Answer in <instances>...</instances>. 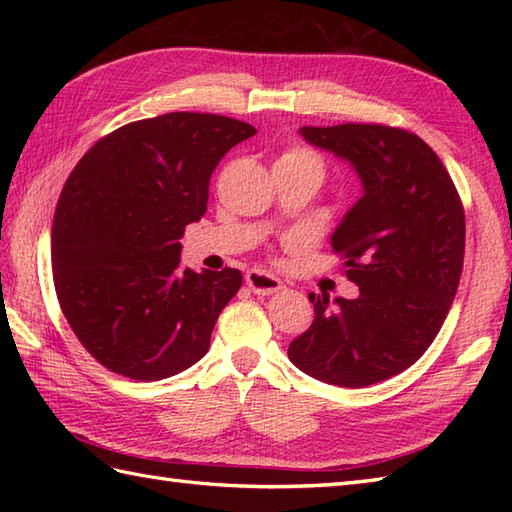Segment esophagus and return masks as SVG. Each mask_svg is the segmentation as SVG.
<instances>
[{
	"mask_svg": "<svg viewBox=\"0 0 512 512\" xmlns=\"http://www.w3.org/2000/svg\"><path fill=\"white\" fill-rule=\"evenodd\" d=\"M246 286L255 292V295H273V292H279L281 288V281L266 273V270H248L246 273Z\"/></svg>",
	"mask_w": 512,
	"mask_h": 512,
	"instance_id": "obj_1",
	"label": "esophagus"
}]
</instances>
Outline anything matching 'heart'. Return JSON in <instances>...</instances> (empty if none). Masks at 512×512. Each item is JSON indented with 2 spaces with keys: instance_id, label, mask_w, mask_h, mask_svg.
Listing matches in <instances>:
<instances>
[{
  "instance_id": "b5f03b06",
  "label": "heart",
  "mask_w": 512,
  "mask_h": 512,
  "mask_svg": "<svg viewBox=\"0 0 512 512\" xmlns=\"http://www.w3.org/2000/svg\"><path fill=\"white\" fill-rule=\"evenodd\" d=\"M275 165H292V167H308L312 171L319 173V178H323V162L321 158L314 154V151L306 147H290L284 154L279 156Z\"/></svg>"
}]
</instances>
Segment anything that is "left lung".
I'll list each match as a JSON object with an SVG mask.
<instances>
[{
  "instance_id": "1",
  "label": "left lung",
  "mask_w": 512,
  "mask_h": 512,
  "mask_svg": "<svg viewBox=\"0 0 512 512\" xmlns=\"http://www.w3.org/2000/svg\"><path fill=\"white\" fill-rule=\"evenodd\" d=\"M306 143L350 162L363 195L334 228L356 299L314 295V321L288 347L301 372L367 387L405 372L440 332L464 262V209L442 160L405 129L301 127Z\"/></svg>"
}]
</instances>
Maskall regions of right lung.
Segmentation results:
<instances>
[{"label": "right lung", "instance_id": "right-lung-1", "mask_svg": "<svg viewBox=\"0 0 512 512\" xmlns=\"http://www.w3.org/2000/svg\"><path fill=\"white\" fill-rule=\"evenodd\" d=\"M217 114L171 112L101 138L70 173L52 222V273L72 332L96 361L162 380L209 352L242 273L180 266L226 151L255 136Z\"/></svg>", "mask_w": 512, "mask_h": 512}]
</instances>
